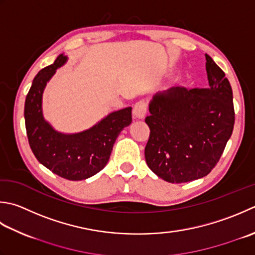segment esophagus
Instances as JSON below:
<instances>
[{"mask_svg": "<svg viewBox=\"0 0 255 255\" xmlns=\"http://www.w3.org/2000/svg\"><path fill=\"white\" fill-rule=\"evenodd\" d=\"M133 116L138 119H143L147 114V104L146 102L140 101L134 104L133 106Z\"/></svg>", "mask_w": 255, "mask_h": 255, "instance_id": "esophagus-1", "label": "esophagus"}]
</instances>
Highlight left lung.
<instances>
[{
	"instance_id": "1",
	"label": "left lung",
	"mask_w": 255,
	"mask_h": 255,
	"mask_svg": "<svg viewBox=\"0 0 255 255\" xmlns=\"http://www.w3.org/2000/svg\"><path fill=\"white\" fill-rule=\"evenodd\" d=\"M208 88L171 87L149 103L150 136L144 158L150 170L171 183L210 173L222 156L234 126L231 85L206 54Z\"/></svg>"
}]
</instances>
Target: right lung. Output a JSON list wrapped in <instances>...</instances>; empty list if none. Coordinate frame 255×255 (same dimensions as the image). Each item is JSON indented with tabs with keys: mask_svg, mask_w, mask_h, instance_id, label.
I'll return each mask as SVG.
<instances>
[{
	"mask_svg": "<svg viewBox=\"0 0 255 255\" xmlns=\"http://www.w3.org/2000/svg\"><path fill=\"white\" fill-rule=\"evenodd\" d=\"M66 62L67 56L61 54L35 76L25 99L24 118L29 147L37 160L57 176L76 181L93 177L106 166L118 134L132 118L131 107H127L81 132L55 130L43 116V93L56 69Z\"/></svg>",
	"mask_w": 255,
	"mask_h": 255,
	"instance_id": "add662e5",
	"label": "right lung"
}]
</instances>
